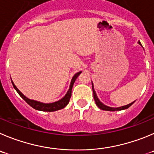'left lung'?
I'll return each instance as SVG.
<instances>
[{"label":"left lung","mask_w":154,"mask_h":154,"mask_svg":"<svg viewBox=\"0 0 154 154\" xmlns=\"http://www.w3.org/2000/svg\"><path fill=\"white\" fill-rule=\"evenodd\" d=\"M138 43L140 45V42H138ZM92 88H93V98H94L95 102H96V104H97V106H98V107L100 108V109H102V110H106V111H119V110L126 109H128V108L130 107V106H131V105L133 104L134 103V102H133V103H130V104L127 105V106H122V107H119V108L109 107V106H105L104 104H103V103H102L101 102H100V100H99L98 97H97V94H96V92H95L94 89H93V83H92Z\"/></svg>","instance_id":"obj_1"}]
</instances>
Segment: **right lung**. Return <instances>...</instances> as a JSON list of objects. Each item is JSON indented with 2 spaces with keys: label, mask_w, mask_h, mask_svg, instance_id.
I'll return each instance as SVG.
<instances>
[{
  "label": "right lung",
  "mask_w": 154,
  "mask_h": 154,
  "mask_svg": "<svg viewBox=\"0 0 154 154\" xmlns=\"http://www.w3.org/2000/svg\"><path fill=\"white\" fill-rule=\"evenodd\" d=\"M81 74V71L80 72L77 73L73 77L72 80H71V82H70V88H69L68 91L67 93H66V95L63 97L61 100H60L59 101H57L55 103H40V102L38 101H35V100H32L28 99L27 97H26L22 93H21L20 90L17 89V87L14 85V84L13 83L12 81V84L14 86V89L17 90V93H19V95L31 107H32L33 109L36 110H39V111H44V112H54V111H57V110H60L63 108L65 107L67 104H68L69 101H70V97H71V91H72V87L73 85H74V82H75L76 79L77 78L80 74Z\"/></svg>",
  "instance_id": "1"
}]
</instances>
